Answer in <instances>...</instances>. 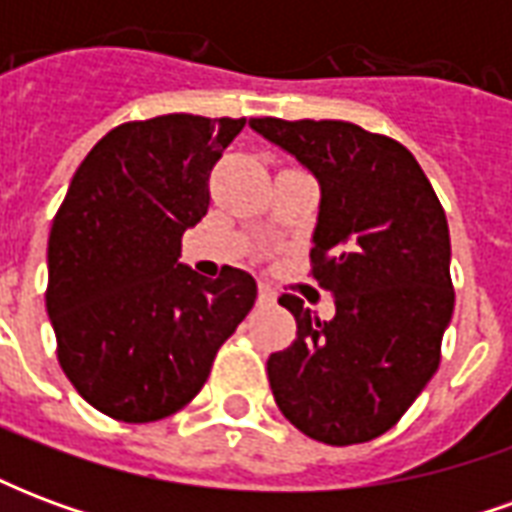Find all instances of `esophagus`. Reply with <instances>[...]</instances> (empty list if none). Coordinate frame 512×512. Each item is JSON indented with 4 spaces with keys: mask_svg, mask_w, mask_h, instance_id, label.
Segmentation results:
<instances>
[{
    "mask_svg": "<svg viewBox=\"0 0 512 512\" xmlns=\"http://www.w3.org/2000/svg\"><path fill=\"white\" fill-rule=\"evenodd\" d=\"M257 299H260V304H274V301H277V293H274L271 285L260 282V288H257Z\"/></svg>",
    "mask_w": 512,
    "mask_h": 512,
    "instance_id": "1",
    "label": "esophagus"
}]
</instances>
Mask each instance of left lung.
Segmentation results:
<instances>
[{
    "mask_svg": "<svg viewBox=\"0 0 512 512\" xmlns=\"http://www.w3.org/2000/svg\"><path fill=\"white\" fill-rule=\"evenodd\" d=\"M249 126L318 180L312 277L334 296L332 321L290 293L279 299L299 332L268 356L274 400L315 441L376 439L439 367L455 307L447 216L417 158L389 136L343 120Z\"/></svg>",
    "mask_w": 512,
    "mask_h": 512,
    "instance_id": "1",
    "label": "left lung"
}]
</instances>
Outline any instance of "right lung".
I'll use <instances>...</instances> for the list:
<instances>
[{
	"label": "right lung",
	"instance_id": "right-lung-1",
	"mask_svg": "<svg viewBox=\"0 0 512 512\" xmlns=\"http://www.w3.org/2000/svg\"><path fill=\"white\" fill-rule=\"evenodd\" d=\"M244 117L161 115L112 128L87 153L49 235L46 310L76 392L120 422H156L208 381L257 282L178 263L211 205L213 164Z\"/></svg>",
	"mask_w": 512,
	"mask_h": 512
}]
</instances>
